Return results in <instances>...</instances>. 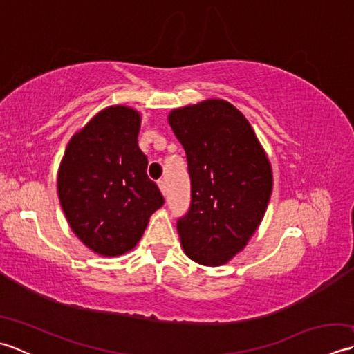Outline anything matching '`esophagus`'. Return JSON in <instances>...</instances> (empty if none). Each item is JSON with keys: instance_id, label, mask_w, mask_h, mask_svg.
Masks as SVG:
<instances>
[{"instance_id": "obj_1", "label": "esophagus", "mask_w": 354, "mask_h": 354, "mask_svg": "<svg viewBox=\"0 0 354 354\" xmlns=\"http://www.w3.org/2000/svg\"><path fill=\"white\" fill-rule=\"evenodd\" d=\"M158 187H160L161 193L165 196V194H167V183H165V179H160V181H158Z\"/></svg>"}]
</instances>
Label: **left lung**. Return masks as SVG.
Returning <instances> with one entry per match:
<instances>
[{
	"instance_id": "8db88e82",
	"label": "left lung",
	"mask_w": 354,
	"mask_h": 354,
	"mask_svg": "<svg viewBox=\"0 0 354 354\" xmlns=\"http://www.w3.org/2000/svg\"><path fill=\"white\" fill-rule=\"evenodd\" d=\"M192 181L190 212L178 221L187 257L222 266L250 242L272 193V167L252 126L234 104L208 99L171 109Z\"/></svg>"
}]
</instances>
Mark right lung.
Masks as SVG:
<instances>
[{
	"instance_id": "add662e5",
	"label": "right lung",
	"mask_w": 354,
	"mask_h": 354,
	"mask_svg": "<svg viewBox=\"0 0 354 354\" xmlns=\"http://www.w3.org/2000/svg\"><path fill=\"white\" fill-rule=\"evenodd\" d=\"M141 114L114 104L73 135L57 170V196L74 234L93 252L117 257L137 246L164 204L138 147Z\"/></svg>"
}]
</instances>
